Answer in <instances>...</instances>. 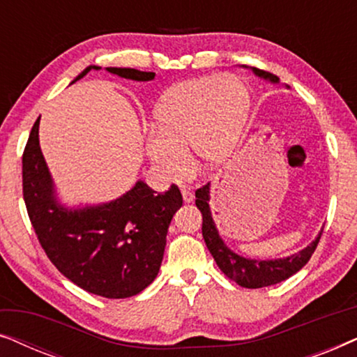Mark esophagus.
Returning <instances> with one entry per match:
<instances>
[{
	"label": "esophagus",
	"instance_id": "obj_1",
	"mask_svg": "<svg viewBox=\"0 0 357 357\" xmlns=\"http://www.w3.org/2000/svg\"><path fill=\"white\" fill-rule=\"evenodd\" d=\"M182 195H183V202L185 203H192L195 199V195L190 188H182Z\"/></svg>",
	"mask_w": 357,
	"mask_h": 357
}]
</instances>
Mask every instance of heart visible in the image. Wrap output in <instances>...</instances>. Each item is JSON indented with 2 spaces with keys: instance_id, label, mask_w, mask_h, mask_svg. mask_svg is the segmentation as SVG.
I'll return each mask as SVG.
<instances>
[{
  "instance_id": "1",
  "label": "heart",
  "mask_w": 357,
  "mask_h": 357,
  "mask_svg": "<svg viewBox=\"0 0 357 357\" xmlns=\"http://www.w3.org/2000/svg\"><path fill=\"white\" fill-rule=\"evenodd\" d=\"M248 107V92L236 76H203L170 87L155 107L146 133V154L169 182L187 177L192 146L198 162L219 164L231 153Z\"/></svg>"
}]
</instances>
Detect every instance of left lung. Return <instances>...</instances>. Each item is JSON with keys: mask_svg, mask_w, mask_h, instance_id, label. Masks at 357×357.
Instances as JSON below:
<instances>
[{"mask_svg": "<svg viewBox=\"0 0 357 357\" xmlns=\"http://www.w3.org/2000/svg\"><path fill=\"white\" fill-rule=\"evenodd\" d=\"M253 73L257 76L263 77V79H268L271 82L280 81L278 76L271 75L268 71L258 70V68H253ZM195 197H197V202L195 203H197V208L202 211L203 216L202 232L208 250L211 252L218 266L221 268V271L229 280L237 282L242 287H248V289H258V287L276 284V282H281L287 280L289 276L296 275L310 260L312 253L315 252L317 245H319L321 232H324V229H321L319 237L310 245H307L304 250L296 253V255L278 258V260H250V258L237 255L236 252H232L222 242V238L219 237V232L216 226H214L211 216V209H209V183L198 188L195 192Z\"/></svg>", "mask_w": 357, "mask_h": 357, "instance_id": "8db88e82", "label": "left lung"}]
</instances>
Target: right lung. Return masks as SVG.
I'll use <instances>...</instances> for the list:
<instances>
[{
    "label": "right lung",
    "instance_id": "1",
    "mask_svg": "<svg viewBox=\"0 0 357 357\" xmlns=\"http://www.w3.org/2000/svg\"><path fill=\"white\" fill-rule=\"evenodd\" d=\"M91 70L100 68L87 66L73 82ZM107 71L133 81L155 76L133 68ZM38 120L22 154V195L42 248L63 276L91 294L107 299L139 294L159 273L169 224L183 203L178 187L158 193L139 180L115 202L66 209L55 198L38 144Z\"/></svg>",
    "mask_w": 357,
    "mask_h": 357
}]
</instances>
